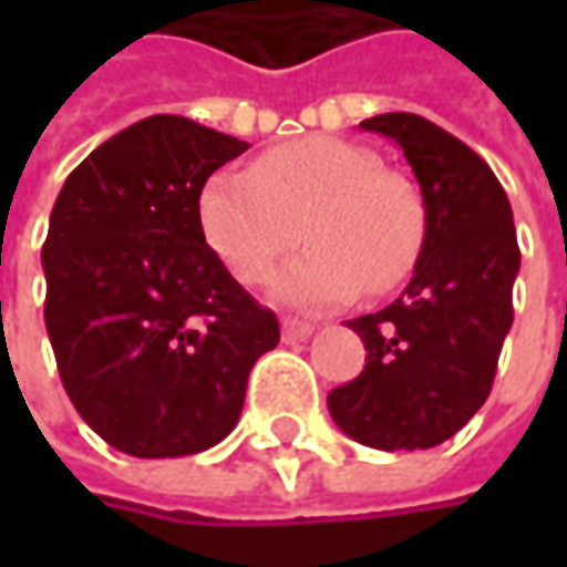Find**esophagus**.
Instances as JSON below:
<instances>
[{"label":"esophagus","instance_id":"1","mask_svg":"<svg viewBox=\"0 0 567 567\" xmlns=\"http://www.w3.org/2000/svg\"><path fill=\"white\" fill-rule=\"evenodd\" d=\"M284 340L287 343H299V340H306L312 331H316V324H309V321H296V318H284Z\"/></svg>","mask_w":567,"mask_h":567}]
</instances>
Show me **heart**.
<instances>
[{"mask_svg": "<svg viewBox=\"0 0 567 567\" xmlns=\"http://www.w3.org/2000/svg\"><path fill=\"white\" fill-rule=\"evenodd\" d=\"M202 229L246 287L271 280L302 233L312 249L280 271L274 293L321 309L360 287H398L423 246L425 210L416 186L381 169L372 151L318 135L274 147L251 169L217 173L202 192Z\"/></svg>", "mask_w": 567, "mask_h": 567, "instance_id": "1", "label": "heart"}]
</instances>
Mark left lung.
I'll list each match as a JSON object with an SVG mask.
<instances>
[{
	"instance_id": "left-lung-1",
	"label": "left lung",
	"mask_w": 567,
	"mask_h": 567,
	"mask_svg": "<svg viewBox=\"0 0 567 567\" xmlns=\"http://www.w3.org/2000/svg\"><path fill=\"white\" fill-rule=\"evenodd\" d=\"M360 125L403 147L425 236L403 293L347 321L365 343V369L328 394V410L360 445L420 451L447 442L489 398L520 249L508 195L476 151L413 113Z\"/></svg>"
}]
</instances>
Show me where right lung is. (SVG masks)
Returning <instances> with one entry per match:
<instances>
[{
  "mask_svg": "<svg viewBox=\"0 0 567 567\" xmlns=\"http://www.w3.org/2000/svg\"><path fill=\"white\" fill-rule=\"evenodd\" d=\"M249 144L147 116L69 173L43 243L47 334L81 420L132 457H186L239 423L280 340L202 229V188Z\"/></svg>",
  "mask_w": 567,
  "mask_h": 567,
  "instance_id": "add662e5",
  "label": "right lung"
}]
</instances>
